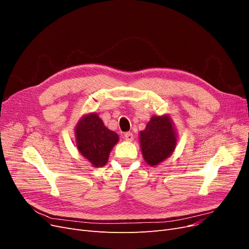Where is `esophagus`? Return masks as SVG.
<instances>
[{"label":"esophagus","instance_id":"obj_1","mask_svg":"<svg viewBox=\"0 0 249 249\" xmlns=\"http://www.w3.org/2000/svg\"><path fill=\"white\" fill-rule=\"evenodd\" d=\"M124 138L126 141H133L134 136H133V134H132L131 132H127V133H125V134L124 135Z\"/></svg>","mask_w":249,"mask_h":249}]
</instances>
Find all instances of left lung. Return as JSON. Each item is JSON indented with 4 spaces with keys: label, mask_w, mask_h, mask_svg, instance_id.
Instances as JSON below:
<instances>
[{
    "label": "left lung",
    "mask_w": 249,
    "mask_h": 249,
    "mask_svg": "<svg viewBox=\"0 0 249 249\" xmlns=\"http://www.w3.org/2000/svg\"><path fill=\"white\" fill-rule=\"evenodd\" d=\"M143 159L149 166H157L175 152L178 134L175 124L168 114L154 115L145 129L139 133Z\"/></svg>",
    "instance_id": "obj_1"
}]
</instances>
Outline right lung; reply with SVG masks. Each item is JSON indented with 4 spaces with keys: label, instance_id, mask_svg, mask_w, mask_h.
I'll list each match as a JSON object with an SVG mask.
<instances>
[{
    "label": "right lung",
    "instance_id": "1",
    "mask_svg": "<svg viewBox=\"0 0 249 249\" xmlns=\"http://www.w3.org/2000/svg\"><path fill=\"white\" fill-rule=\"evenodd\" d=\"M79 153L93 167H103L109 159L112 148L118 142V135L104 124L96 113L83 115L74 126Z\"/></svg>",
    "mask_w": 249,
    "mask_h": 249
}]
</instances>
